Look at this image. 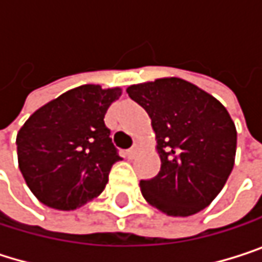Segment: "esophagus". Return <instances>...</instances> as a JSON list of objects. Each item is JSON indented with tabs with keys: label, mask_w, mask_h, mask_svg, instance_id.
Instances as JSON below:
<instances>
[{
	"label": "esophagus",
	"mask_w": 262,
	"mask_h": 262,
	"mask_svg": "<svg viewBox=\"0 0 262 262\" xmlns=\"http://www.w3.org/2000/svg\"><path fill=\"white\" fill-rule=\"evenodd\" d=\"M136 155H138V150L136 148H130V150L126 151V158H129V159H133Z\"/></svg>",
	"instance_id": "esophagus-1"
}]
</instances>
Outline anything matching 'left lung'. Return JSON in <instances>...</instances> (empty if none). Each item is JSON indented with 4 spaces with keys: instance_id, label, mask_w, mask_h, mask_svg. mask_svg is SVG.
<instances>
[{
    "instance_id": "8db88e82",
    "label": "left lung",
    "mask_w": 262,
    "mask_h": 262,
    "mask_svg": "<svg viewBox=\"0 0 262 262\" xmlns=\"http://www.w3.org/2000/svg\"><path fill=\"white\" fill-rule=\"evenodd\" d=\"M127 94L150 117L161 170L141 181L142 197L161 212L188 217L223 189L236 151V129L226 107L178 77L132 84Z\"/></svg>"
}]
</instances>
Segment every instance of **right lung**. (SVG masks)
Instances as JSON below:
<instances>
[{
	"label": "right lung",
	"instance_id": "1",
	"mask_svg": "<svg viewBox=\"0 0 262 262\" xmlns=\"http://www.w3.org/2000/svg\"><path fill=\"white\" fill-rule=\"evenodd\" d=\"M121 88L83 84L39 107L18 132V164L36 199L71 211L100 195L121 158L104 124Z\"/></svg>",
	"mask_w": 262,
	"mask_h": 262
}]
</instances>
